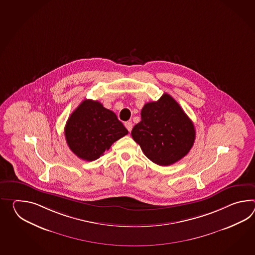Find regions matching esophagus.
Listing matches in <instances>:
<instances>
[{"instance_id": "34e87169", "label": "esophagus", "mask_w": 255, "mask_h": 255, "mask_svg": "<svg viewBox=\"0 0 255 255\" xmlns=\"http://www.w3.org/2000/svg\"><path fill=\"white\" fill-rule=\"evenodd\" d=\"M125 127H126V129L130 131L131 129H132V124H131V122H126L125 123Z\"/></svg>"}]
</instances>
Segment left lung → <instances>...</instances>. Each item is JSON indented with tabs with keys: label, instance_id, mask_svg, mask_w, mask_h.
<instances>
[{
	"label": "left lung",
	"instance_id": "left-lung-1",
	"mask_svg": "<svg viewBox=\"0 0 255 255\" xmlns=\"http://www.w3.org/2000/svg\"><path fill=\"white\" fill-rule=\"evenodd\" d=\"M141 118L131 136L154 164H175L192 148L196 138L192 121L169 94L164 93L157 102L146 103L141 109Z\"/></svg>",
	"mask_w": 255,
	"mask_h": 255
}]
</instances>
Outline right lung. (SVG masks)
<instances>
[{
    "label": "right lung",
    "instance_id": "right-lung-1",
    "mask_svg": "<svg viewBox=\"0 0 255 255\" xmlns=\"http://www.w3.org/2000/svg\"><path fill=\"white\" fill-rule=\"evenodd\" d=\"M127 133L128 130L114 112L92 100L81 102L65 126L68 147L86 161L100 158L114 141Z\"/></svg>",
    "mask_w": 255,
    "mask_h": 255
}]
</instances>
